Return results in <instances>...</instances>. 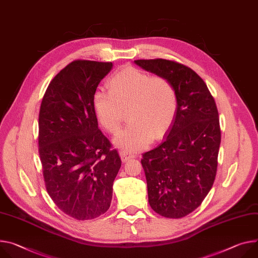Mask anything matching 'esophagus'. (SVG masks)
Returning a JSON list of instances; mask_svg holds the SVG:
<instances>
[{
    "instance_id": "obj_1",
    "label": "esophagus",
    "mask_w": 258,
    "mask_h": 258,
    "mask_svg": "<svg viewBox=\"0 0 258 258\" xmlns=\"http://www.w3.org/2000/svg\"><path fill=\"white\" fill-rule=\"evenodd\" d=\"M119 154H120V156H121V159H122L123 161H126V160H128V159H131V158H134V157H136V154H135V153L128 152L127 150H121Z\"/></svg>"
}]
</instances>
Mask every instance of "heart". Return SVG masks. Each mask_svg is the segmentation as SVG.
I'll return each mask as SVG.
<instances>
[{"mask_svg":"<svg viewBox=\"0 0 258 258\" xmlns=\"http://www.w3.org/2000/svg\"><path fill=\"white\" fill-rule=\"evenodd\" d=\"M107 86L109 92L93 93L92 107L99 123L110 134L119 131L127 110L131 121L117 136V145L133 152L168 133L178 111V92L168 77L125 67L110 77Z\"/></svg>","mask_w":258,"mask_h":258,"instance_id":"1","label":"heart"}]
</instances>
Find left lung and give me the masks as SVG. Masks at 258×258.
<instances>
[{"label": "left lung", "instance_id": "left-lung-1", "mask_svg": "<svg viewBox=\"0 0 258 258\" xmlns=\"http://www.w3.org/2000/svg\"><path fill=\"white\" fill-rule=\"evenodd\" d=\"M135 63L168 77L178 92V111L166 139L145 152L148 202L167 218H182L201 206L216 177L221 141L218 110L204 80L174 60L138 59Z\"/></svg>", "mask_w": 258, "mask_h": 258}]
</instances>
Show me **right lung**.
<instances>
[{"label":"right lung","instance_id":"1","mask_svg":"<svg viewBox=\"0 0 258 258\" xmlns=\"http://www.w3.org/2000/svg\"><path fill=\"white\" fill-rule=\"evenodd\" d=\"M112 62L76 59L51 80L39 113V154L46 190L77 220L109 209L121 159L98 126L92 97Z\"/></svg>","mask_w":258,"mask_h":258}]
</instances>
